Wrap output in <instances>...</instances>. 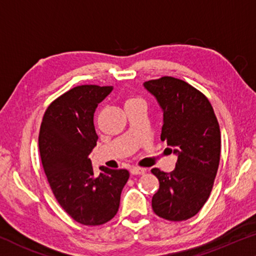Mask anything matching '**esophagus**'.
<instances>
[{"label":"esophagus","instance_id":"1","mask_svg":"<svg viewBox=\"0 0 256 256\" xmlns=\"http://www.w3.org/2000/svg\"><path fill=\"white\" fill-rule=\"evenodd\" d=\"M130 172H131L132 175H144V174H145V169L138 168V167H133V168L130 169Z\"/></svg>","mask_w":256,"mask_h":256}]
</instances>
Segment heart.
Masks as SVG:
<instances>
[{
    "label": "heart",
    "mask_w": 256,
    "mask_h": 256,
    "mask_svg": "<svg viewBox=\"0 0 256 256\" xmlns=\"http://www.w3.org/2000/svg\"><path fill=\"white\" fill-rule=\"evenodd\" d=\"M133 102H142V100H138V98H132V100H130L128 103H133Z\"/></svg>",
    "instance_id": "heart-1"
}]
</instances>
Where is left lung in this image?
<instances>
[{"label":"left lung","instance_id":"1","mask_svg":"<svg viewBox=\"0 0 256 256\" xmlns=\"http://www.w3.org/2000/svg\"><path fill=\"white\" fill-rule=\"evenodd\" d=\"M164 114L161 140L178 156L174 170L153 168L160 186L152 198L159 217L181 222L194 217L210 196L220 160V128L203 94L172 76L144 82Z\"/></svg>","mask_w":256,"mask_h":256}]
</instances>
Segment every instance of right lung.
Segmentation results:
<instances>
[{
	"label": "right lung",
	"mask_w": 256,
	"mask_h": 256,
	"mask_svg": "<svg viewBox=\"0 0 256 256\" xmlns=\"http://www.w3.org/2000/svg\"><path fill=\"white\" fill-rule=\"evenodd\" d=\"M114 87L78 86L48 108L39 132V152L48 183L61 208L82 225H102L116 216L126 169L100 167L94 174L92 153L98 136L94 114Z\"/></svg>",
	"instance_id": "1"
}]
</instances>
